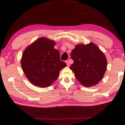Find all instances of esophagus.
<instances>
[{
    "instance_id": "1",
    "label": "esophagus",
    "mask_w": 125,
    "mask_h": 125,
    "mask_svg": "<svg viewBox=\"0 0 125 125\" xmlns=\"http://www.w3.org/2000/svg\"><path fill=\"white\" fill-rule=\"evenodd\" d=\"M66 63H67V66H70V61H68V60L66 61Z\"/></svg>"
}]
</instances>
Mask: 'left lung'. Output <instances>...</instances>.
<instances>
[{
    "instance_id": "8db88e82",
    "label": "left lung",
    "mask_w": 125,
    "mask_h": 125,
    "mask_svg": "<svg viewBox=\"0 0 125 125\" xmlns=\"http://www.w3.org/2000/svg\"><path fill=\"white\" fill-rule=\"evenodd\" d=\"M73 63L70 69L75 77L85 87L97 84L103 78L107 67L106 57L94 43L78 45L72 51Z\"/></svg>"
}]
</instances>
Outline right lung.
Wrapping results in <instances>:
<instances>
[{
	"label": "right lung",
	"mask_w": 125,
	"mask_h": 125,
	"mask_svg": "<svg viewBox=\"0 0 125 125\" xmlns=\"http://www.w3.org/2000/svg\"><path fill=\"white\" fill-rule=\"evenodd\" d=\"M55 42L40 38L25 49L21 64L27 78L36 86L47 87L58 78L59 71L66 66L60 59Z\"/></svg>",
	"instance_id": "add662e5"
}]
</instances>
